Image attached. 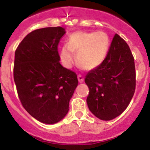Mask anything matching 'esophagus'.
<instances>
[{
	"instance_id": "obj_1",
	"label": "esophagus",
	"mask_w": 150,
	"mask_h": 150,
	"mask_svg": "<svg viewBox=\"0 0 150 150\" xmlns=\"http://www.w3.org/2000/svg\"><path fill=\"white\" fill-rule=\"evenodd\" d=\"M77 78H78V81H79V83H83V81H84V78L83 77V76H81V75H78Z\"/></svg>"
}]
</instances>
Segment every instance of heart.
Segmentation results:
<instances>
[{"label": "heart", "instance_id": "heart-1", "mask_svg": "<svg viewBox=\"0 0 150 150\" xmlns=\"http://www.w3.org/2000/svg\"><path fill=\"white\" fill-rule=\"evenodd\" d=\"M110 40L106 33L76 31L69 37L67 45L60 50L61 62L67 68H71L76 60L83 68L91 71L98 67L107 57Z\"/></svg>", "mask_w": 150, "mask_h": 150}]
</instances>
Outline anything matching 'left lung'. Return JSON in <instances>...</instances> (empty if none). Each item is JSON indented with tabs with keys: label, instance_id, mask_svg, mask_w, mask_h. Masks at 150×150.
<instances>
[{
	"label": "left lung",
	"instance_id": "left-lung-1",
	"mask_svg": "<svg viewBox=\"0 0 150 150\" xmlns=\"http://www.w3.org/2000/svg\"><path fill=\"white\" fill-rule=\"evenodd\" d=\"M135 76L134 60L129 46L116 34L105 60L85 78L89 88L86 99L89 110L104 121L120 116L134 94Z\"/></svg>",
	"mask_w": 150,
	"mask_h": 150
}]
</instances>
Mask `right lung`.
<instances>
[{
  "instance_id": "add662e5",
  "label": "right lung",
  "mask_w": 150,
  "mask_h": 150,
  "mask_svg": "<svg viewBox=\"0 0 150 150\" xmlns=\"http://www.w3.org/2000/svg\"><path fill=\"white\" fill-rule=\"evenodd\" d=\"M62 27L29 33L15 52L14 81L22 106L45 124L59 122L67 115L78 85L76 74L62 66L58 45L65 34Z\"/></svg>"
}]
</instances>
